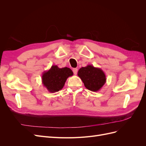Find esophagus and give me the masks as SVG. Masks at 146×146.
I'll return each mask as SVG.
<instances>
[{
	"label": "esophagus",
	"instance_id": "esophagus-1",
	"mask_svg": "<svg viewBox=\"0 0 146 146\" xmlns=\"http://www.w3.org/2000/svg\"><path fill=\"white\" fill-rule=\"evenodd\" d=\"M72 70H73V72H74V74L75 75H76V74H77V72H78V69H77V68H74Z\"/></svg>",
	"mask_w": 146,
	"mask_h": 146
}]
</instances>
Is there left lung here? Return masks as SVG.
<instances>
[{"instance_id":"left-lung-1","label":"left lung","mask_w":146,"mask_h":146,"mask_svg":"<svg viewBox=\"0 0 146 146\" xmlns=\"http://www.w3.org/2000/svg\"><path fill=\"white\" fill-rule=\"evenodd\" d=\"M78 76L81 78L86 88L94 92L99 91L107 80L103 70L92 65L81 68L78 71Z\"/></svg>"}]
</instances>
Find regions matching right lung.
I'll return each mask as SVG.
<instances>
[{
    "label": "right lung",
    "mask_w": 146,
    "mask_h": 146,
    "mask_svg": "<svg viewBox=\"0 0 146 146\" xmlns=\"http://www.w3.org/2000/svg\"><path fill=\"white\" fill-rule=\"evenodd\" d=\"M72 76L73 72L70 68H59L54 65L49 70L43 72L42 83L50 92H55L62 89L67 78Z\"/></svg>",
    "instance_id": "right-lung-1"
}]
</instances>
